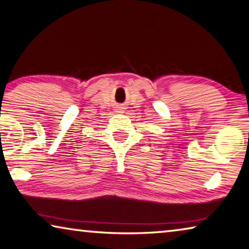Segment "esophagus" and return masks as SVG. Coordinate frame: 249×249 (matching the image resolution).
I'll use <instances>...</instances> for the list:
<instances>
[{
  "label": "esophagus",
  "mask_w": 249,
  "mask_h": 249,
  "mask_svg": "<svg viewBox=\"0 0 249 249\" xmlns=\"http://www.w3.org/2000/svg\"><path fill=\"white\" fill-rule=\"evenodd\" d=\"M118 112H121V110H118Z\"/></svg>",
  "instance_id": "34e87169"
}]
</instances>
